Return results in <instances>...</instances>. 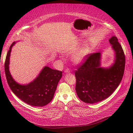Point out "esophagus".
I'll return each instance as SVG.
<instances>
[{"mask_svg": "<svg viewBox=\"0 0 133 133\" xmlns=\"http://www.w3.org/2000/svg\"><path fill=\"white\" fill-rule=\"evenodd\" d=\"M70 70L69 69V68H67L65 70V71H64L65 73H69V72H70Z\"/></svg>", "mask_w": 133, "mask_h": 133, "instance_id": "obj_1", "label": "esophagus"}]
</instances>
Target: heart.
Listing matches in <instances>:
<instances>
[{"label":"heart","instance_id":"1","mask_svg":"<svg viewBox=\"0 0 133 133\" xmlns=\"http://www.w3.org/2000/svg\"><path fill=\"white\" fill-rule=\"evenodd\" d=\"M79 48V44H74L71 46H70L68 49H67L65 51V53L66 54H71L72 53H74L76 51L78 50ZM89 48L88 46L83 47L81 49H79L73 56V61L76 63H79L81 62L83 60L84 58L85 57V56L88 54V52H89Z\"/></svg>","mask_w":133,"mask_h":133}]
</instances>
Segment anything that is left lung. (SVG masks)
<instances>
[{
	"label": "left lung",
	"instance_id": "obj_1",
	"mask_svg": "<svg viewBox=\"0 0 133 133\" xmlns=\"http://www.w3.org/2000/svg\"><path fill=\"white\" fill-rule=\"evenodd\" d=\"M109 42L115 51V63L109 68L100 67V53L88 54L75 71V90L79 98L92 104L108 98L119 86L125 69V57L118 38L112 37Z\"/></svg>",
	"mask_w": 133,
	"mask_h": 133
}]
</instances>
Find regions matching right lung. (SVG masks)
<instances>
[{
	"mask_svg": "<svg viewBox=\"0 0 133 133\" xmlns=\"http://www.w3.org/2000/svg\"><path fill=\"white\" fill-rule=\"evenodd\" d=\"M14 44L15 42L10 45L4 63L5 76L10 88L20 99L30 105H47L54 97L58 82L62 76V71L45 66L33 82L28 85H20L14 81L9 70L10 54Z\"/></svg>",
	"mask_w": 133,
	"mask_h": 133,
	"instance_id": "obj_1",
	"label": "right lung"
}]
</instances>
